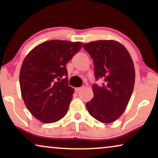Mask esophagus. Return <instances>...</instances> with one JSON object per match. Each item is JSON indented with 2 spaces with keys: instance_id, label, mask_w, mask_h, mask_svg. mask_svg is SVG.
I'll return each mask as SVG.
<instances>
[{
  "instance_id": "esophagus-1",
  "label": "esophagus",
  "mask_w": 158,
  "mask_h": 158,
  "mask_svg": "<svg viewBox=\"0 0 158 158\" xmlns=\"http://www.w3.org/2000/svg\"><path fill=\"white\" fill-rule=\"evenodd\" d=\"M82 89H83V87H80V88H75V92L76 93H78L80 90H81Z\"/></svg>"
}]
</instances>
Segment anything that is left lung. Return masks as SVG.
<instances>
[{"mask_svg": "<svg viewBox=\"0 0 158 158\" xmlns=\"http://www.w3.org/2000/svg\"><path fill=\"white\" fill-rule=\"evenodd\" d=\"M94 60L95 77L103 81L92 85L94 98L86 103L89 114L99 122L118 119L132 94L135 81V66L129 52L115 40H98L83 46Z\"/></svg>", "mask_w": 158, "mask_h": 158, "instance_id": "left-lung-1", "label": "left lung"}]
</instances>
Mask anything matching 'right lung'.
I'll return each instance as SVG.
<instances>
[{
	"instance_id": "add662e5",
	"label": "right lung",
	"mask_w": 158,
	"mask_h": 158,
	"mask_svg": "<svg viewBox=\"0 0 158 158\" xmlns=\"http://www.w3.org/2000/svg\"><path fill=\"white\" fill-rule=\"evenodd\" d=\"M83 44L47 41L26 56L19 74L21 96L36 119L50 124L66 115L74 94V88L68 85L66 64Z\"/></svg>"
}]
</instances>
